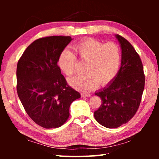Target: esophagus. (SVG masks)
<instances>
[{
	"label": "esophagus",
	"instance_id": "obj_1",
	"mask_svg": "<svg viewBox=\"0 0 159 159\" xmlns=\"http://www.w3.org/2000/svg\"><path fill=\"white\" fill-rule=\"evenodd\" d=\"M81 96L82 97H90L91 94H90V93H82Z\"/></svg>",
	"mask_w": 159,
	"mask_h": 159
}]
</instances>
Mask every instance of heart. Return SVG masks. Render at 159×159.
Segmentation results:
<instances>
[{"label": "heart", "instance_id": "obj_1", "mask_svg": "<svg viewBox=\"0 0 159 159\" xmlns=\"http://www.w3.org/2000/svg\"><path fill=\"white\" fill-rule=\"evenodd\" d=\"M75 51L80 60L87 61L86 74L74 76L69 80L72 87L88 92L99 86L107 85L116 77L121 64V50L115 42H104L87 39L75 45ZM58 66L67 76H71L76 71L77 57L71 51L61 52L57 60Z\"/></svg>", "mask_w": 159, "mask_h": 159}]
</instances>
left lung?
Segmentation results:
<instances>
[{"label": "left lung", "instance_id": "obj_1", "mask_svg": "<svg viewBox=\"0 0 159 159\" xmlns=\"http://www.w3.org/2000/svg\"><path fill=\"white\" fill-rule=\"evenodd\" d=\"M122 50L121 66L116 77L95 93L102 104L94 113L99 124L116 128L128 123L139 109L145 83L143 65L138 52L125 38L116 35Z\"/></svg>", "mask_w": 159, "mask_h": 159}]
</instances>
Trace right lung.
<instances>
[{"label":"right lung","instance_id":"right-lung-1","mask_svg":"<svg viewBox=\"0 0 159 159\" xmlns=\"http://www.w3.org/2000/svg\"><path fill=\"white\" fill-rule=\"evenodd\" d=\"M71 40L64 36L41 38L29 45L18 61V97L29 116L43 128L62 125L71 104L80 98L57 65L59 56Z\"/></svg>","mask_w":159,"mask_h":159}]
</instances>
